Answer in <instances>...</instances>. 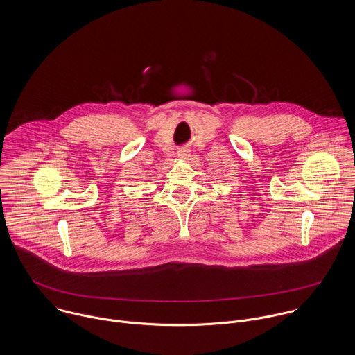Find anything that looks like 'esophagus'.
<instances>
[{"instance_id":"1","label":"esophagus","mask_w":355,"mask_h":355,"mask_svg":"<svg viewBox=\"0 0 355 355\" xmlns=\"http://www.w3.org/2000/svg\"><path fill=\"white\" fill-rule=\"evenodd\" d=\"M178 154H179V157H180V158H187L190 153H189V150H187V149H182V150H179V153H178Z\"/></svg>"}]
</instances>
